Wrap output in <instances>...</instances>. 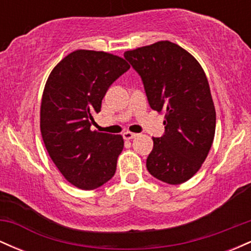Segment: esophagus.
<instances>
[{
	"mask_svg": "<svg viewBox=\"0 0 251 251\" xmlns=\"http://www.w3.org/2000/svg\"><path fill=\"white\" fill-rule=\"evenodd\" d=\"M123 137L125 140H129V139H133V138L137 137V133H133V132H129L126 131L123 133Z\"/></svg>",
	"mask_w": 251,
	"mask_h": 251,
	"instance_id": "34e87169",
	"label": "esophagus"
}]
</instances>
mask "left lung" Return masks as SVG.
<instances>
[{"label":"left lung","mask_w":251,"mask_h":251,"mask_svg":"<svg viewBox=\"0 0 251 251\" xmlns=\"http://www.w3.org/2000/svg\"><path fill=\"white\" fill-rule=\"evenodd\" d=\"M124 56L142 76L150 107L165 113V133L153 138L146 168L164 183H185L201 169L215 138L216 111L205 73L188 50L170 41Z\"/></svg>","instance_id":"obj_1"}]
</instances>
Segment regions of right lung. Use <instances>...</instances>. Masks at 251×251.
<instances>
[{
    "mask_svg": "<svg viewBox=\"0 0 251 251\" xmlns=\"http://www.w3.org/2000/svg\"><path fill=\"white\" fill-rule=\"evenodd\" d=\"M128 68L114 54L77 50L48 76L40 108L42 139L56 168L76 188L97 189L116 174L123 137L92 131L91 126L108 87Z\"/></svg>",
    "mask_w": 251,
    "mask_h": 251,
    "instance_id": "add662e5",
    "label": "right lung"
}]
</instances>
